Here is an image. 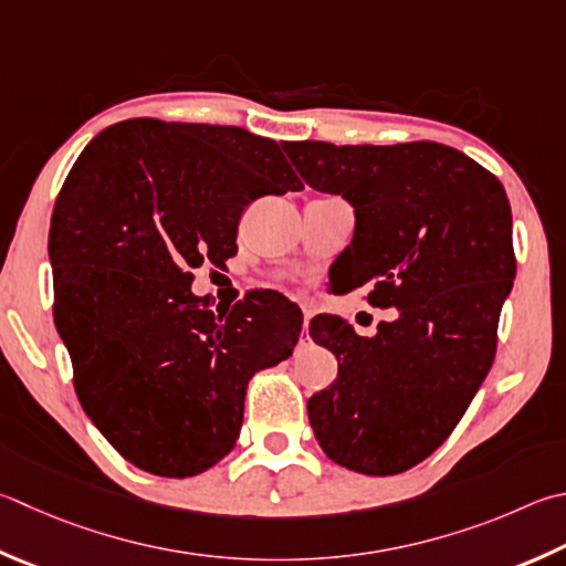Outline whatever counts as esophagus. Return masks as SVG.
Wrapping results in <instances>:
<instances>
[{"mask_svg":"<svg viewBox=\"0 0 566 566\" xmlns=\"http://www.w3.org/2000/svg\"><path fill=\"white\" fill-rule=\"evenodd\" d=\"M306 326H310V312L304 310V326H302V328H304V334H306Z\"/></svg>","mask_w":566,"mask_h":566,"instance_id":"34e87169","label":"esophagus"}]
</instances>
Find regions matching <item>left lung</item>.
Segmentation results:
<instances>
[{
  "label": "left lung",
  "mask_w": 566,
  "mask_h": 566,
  "mask_svg": "<svg viewBox=\"0 0 566 566\" xmlns=\"http://www.w3.org/2000/svg\"><path fill=\"white\" fill-rule=\"evenodd\" d=\"M290 158L306 185L356 212L338 290L368 286V304L398 310L371 338L338 316L310 324L338 361L336 381L306 403L310 423L338 465L398 475L446 443L495 361L517 270L510 200L490 170L433 140H302Z\"/></svg>",
  "instance_id": "8db88e82"
}]
</instances>
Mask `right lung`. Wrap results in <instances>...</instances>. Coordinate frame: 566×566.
<instances>
[{
    "mask_svg": "<svg viewBox=\"0 0 566 566\" xmlns=\"http://www.w3.org/2000/svg\"><path fill=\"white\" fill-rule=\"evenodd\" d=\"M302 188L290 143L210 123L123 120L71 168L49 230L54 322L86 416L136 468L190 478L220 462L250 378L292 356L300 306L252 290L212 312L190 284L238 254L252 200Z\"/></svg>",
    "mask_w": 566,
    "mask_h": 566,
    "instance_id": "obj_1",
    "label": "right lung"
}]
</instances>
